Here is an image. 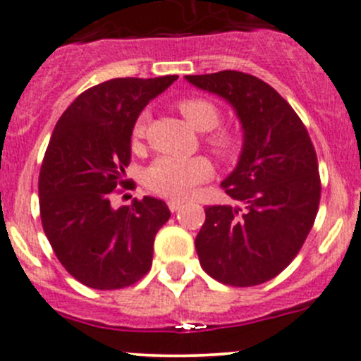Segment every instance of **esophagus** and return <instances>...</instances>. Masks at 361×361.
<instances>
[{
	"label": "esophagus",
	"instance_id": "1",
	"mask_svg": "<svg viewBox=\"0 0 361 361\" xmlns=\"http://www.w3.org/2000/svg\"><path fill=\"white\" fill-rule=\"evenodd\" d=\"M167 206H169L171 212L174 213V212H178V209L183 208V202L178 201V199H171V201H167Z\"/></svg>",
	"mask_w": 361,
	"mask_h": 361
}]
</instances>
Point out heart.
<instances>
[{
	"instance_id": "obj_1",
	"label": "heart",
	"mask_w": 361,
	"mask_h": 361,
	"mask_svg": "<svg viewBox=\"0 0 361 361\" xmlns=\"http://www.w3.org/2000/svg\"><path fill=\"white\" fill-rule=\"evenodd\" d=\"M178 109L185 120L199 132H208L204 145L209 152L222 160H233L240 153L241 139L233 128H220L222 113L212 100L204 97H185L178 100ZM148 116L142 114L132 128V142H139L146 137ZM212 176V164L202 157L192 159H174L160 157L145 173V183L153 194L171 199H185L195 187Z\"/></svg>"
}]
</instances>
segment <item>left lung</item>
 <instances>
[{
    "label": "left lung",
    "instance_id": "left-lung-1",
    "mask_svg": "<svg viewBox=\"0 0 361 361\" xmlns=\"http://www.w3.org/2000/svg\"><path fill=\"white\" fill-rule=\"evenodd\" d=\"M185 79L224 97L245 134L240 162L222 181L241 206H206L195 238L199 261L226 286L264 284L291 264L314 226L321 199L316 149L295 109L264 80L236 70Z\"/></svg>",
    "mask_w": 361,
    "mask_h": 361
}]
</instances>
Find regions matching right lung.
Returning <instances> with one entry per match:
<instances>
[{"instance_id":"add662e5","label":"right lung","mask_w":361,"mask_h":361,"mask_svg":"<svg viewBox=\"0 0 361 361\" xmlns=\"http://www.w3.org/2000/svg\"><path fill=\"white\" fill-rule=\"evenodd\" d=\"M176 79L106 80L80 93L56 123L38 176L42 227L63 268L87 288H128L152 268L169 208L148 195L113 208L111 197L134 187L125 169L135 120Z\"/></svg>"}]
</instances>
